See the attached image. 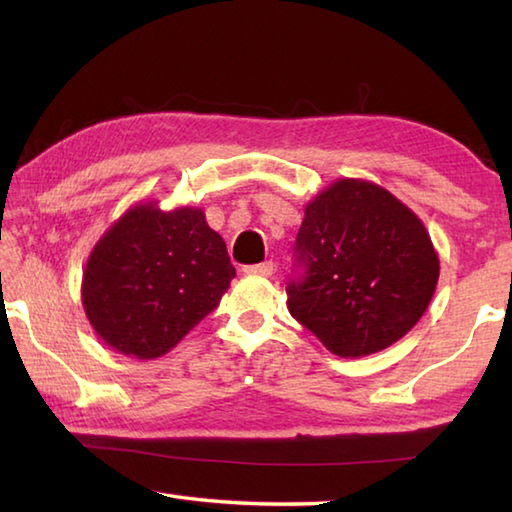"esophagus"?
<instances>
[{
  "label": "esophagus",
  "mask_w": 512,
  "mask_h": 512,
  "mask_svg": "<svg viewBox=\"0 0 512 512\" xmlns=\"http://www.w3.org/2000/svg\"><path fill=\"white\" fill-rule=\"evenodd\" d=\"M244 273H246V275H257V277H270V275L275 273V264H273V262H264V264L246 266Z\"/></svg>",
  "instance_id": "obj_1"
}]
</instances>
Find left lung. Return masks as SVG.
I'll return each instance as SVG.
<instances>
[{"mask_svg": "<svg viewBox=\"0 0 512 512\" xmlns=\"http://www.w3.org/2000/svg\"><path fill=\"white\" fill-rule=\"evenodd\" d=\"M288 310L336 356L400 341L427 310L440 259L418 215L367 180L343 178L306 206Z\"/></svg>", "mask_w": 512, "mask_h": 512, "instance_id": "8db88e82", "label": "left lung"}]
</instances>
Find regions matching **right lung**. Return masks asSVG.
<instances>
[{"label":"right lung","mask_w":512,"mask_h":512,"mask_svg":"<svg viewBox=\"0 0 512 512\" xmlns=\"http://www.w3.org/2000/svg\"><path fill=\"white\" fill-rule=\"evenodd\" d=\"M233 277L224 239L202 209L160 211L143 202L96 242L81 299L112 350L151 361L217 308Z\"/></svg>","instance_id":"add662e5"}]
</instances>
